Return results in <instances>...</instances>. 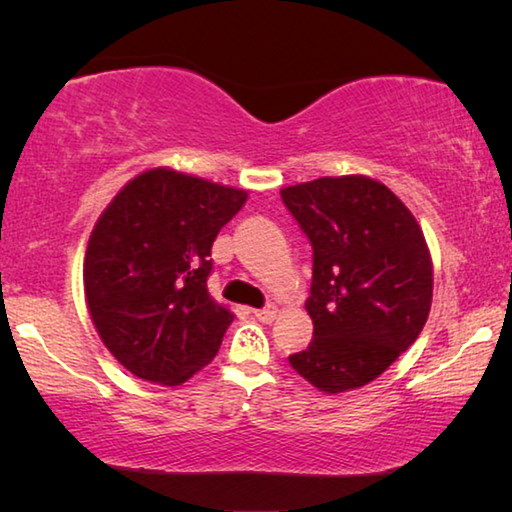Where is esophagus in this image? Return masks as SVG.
Here are the masks:
<instances>
[{
	"mask_svg": "<svg viewBox=\"0 0 512 512\" xmlns=\"http://www.w3.org/2000/svg\"><path fill=\"white\" fill-rule=\"evenodd\" d=\"M255 314V318L259 320V323H266V325H271L273 320H275V316H277V309L275 307H266V309H255L253 311Z\"/></svg>",
	"mask_w": 512,
	"mask_h": 512,
	"instance_id": "esophagus-1",
	"label": "esophagus"
}]
</instances>
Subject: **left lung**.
<instances>
[{"instance_id": "8db88e82", "label": "left lung", "mask_w": 512, "mask_h": 512, "mask_svg": "<svg viewBox=\"0 0 512 512\" xmlns=\"http://www.w3.org/2000/svg\"><path fill=\"white\" fill-rule=\"evenodd\" d=\"M280 194L314 248L305 302L314 339L291 354V368L329 395L366 386L429 318L433 264L422 228L368 176H325Z\"/></svg>"}]
</instances>
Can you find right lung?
<instances>
[{"mask_svg": "<svg viewBox=\"0 0 512 512\" xmlns=\"http://www.w3.org/2000/svg\"><path fill=\"white\" fill-rule=\"evenodd\" d=\"M246 198L158 167L121 187L94 223L85 302L103 345L135 377L180 386L216 357L235 314L207 291L210 250Z\"/></svg>", "mask_w": 512, "mask_h": 512, "instance_id": "obj_1", "label": "right lung"}]
</instances>
